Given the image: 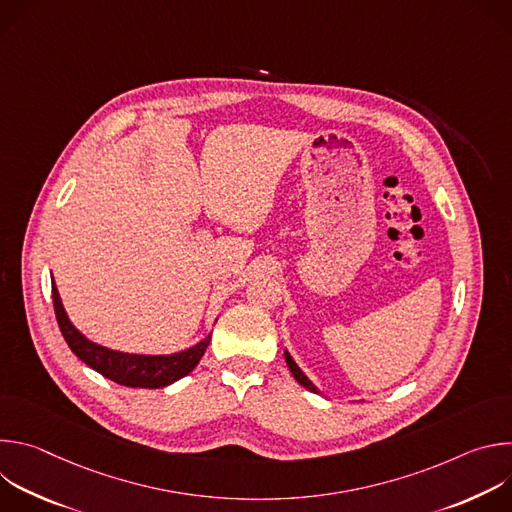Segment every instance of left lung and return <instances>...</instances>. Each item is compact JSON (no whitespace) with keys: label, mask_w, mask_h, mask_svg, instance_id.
<instances>
[{"label":"left lung","mask_w":512,"mask_h":512,"mask_svg":"<svg viewBox=\"0 0 512 512\" xmlns=\"http://www.w3.org/2000/svg\"><path fill=\"white\" fill-rule=\"evenodd\" d=\"M283 356H285V362H287V367H289V371H291V375H294V379L304 387V389H308V391H312V393H318L320 395V391H318V387L304 375V371L298 367V362L291 358V354L287 352V350H283Z\"/></svg>","instance_id":"obj_1"}]
</instances>
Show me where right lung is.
Here are the masks:
<instances>
[{
  "label": "right lung",
  "mask_w": 512,
  "mask_h": 512,
  "mask_svg": "<svg viewBox=\"0 0 512 512\" xmlns=\"http://www.w3.org/2000/svg\"><path fill=\"white\" fill-rule=\"evenodd\" d=\"M52 300H54V312H56L60 332L66 344L70 346V350L75 352L85 364H89L93 371L101 373L103 377L123 387H135V389L168 387L194 371L204 350L210 344L212 334L202 338L198 344L174 354H133V352L113 350L89 340L75 324L70 322L62 306L54 277H52Z\"/></svg>",
  "instance_id": "1"
}]
</instances>
